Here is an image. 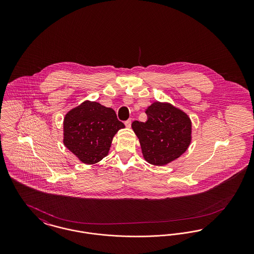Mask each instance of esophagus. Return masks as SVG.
Instances as JSON below:
<instances>
[{
  "instance_id": "obj_1",
  "label": "esophagus",
  "mask_w": 254,
  "mask_h": 254,
  "mask_svg": "<svg viewBox=\"0 0 254 254\" xmlns=\"http://www.w3.org/2000/svg\"><path fill=\"white\" fill-rule=\"evenodd\" d=\"M131 123H132L131 119H128L127 121L125 122V125H126L127 127H131Z\"/></svg>"
}]
</instances>
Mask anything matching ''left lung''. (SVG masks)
Returning <instances> with one entry per match:
<instances>
[{
	"instance_id": "8db88e82",
	"label": "left lung",
	"mask_w": 254,
	"mask_h": 254,
	"mask_svg": "<svg viewBox=\"0 0 254 254\" xmlns=\"http://www.w3.org/2000/svg\"><path fill=\"white\" fill-rule=\"evenodd\" d=\"M145 113L146 122L134 121L145 161L164 166L180 157L191 142V121L181 109L169 103L154 102Z\"/></svg>"
}]
</instances>
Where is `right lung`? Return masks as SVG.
Here are the masks:
<instances>
[{
	"mask_svg": "<svg viewBox=\"0 0 254 254\" xmlns=\"http://www.w3.org/2000/svg\"><path fill=\"white\" fill-rule=\"evenodd\" d=\"M124 127L113 109L85 101L64 116V145L81 162L93 165L109 154L114 135Z\"/></svg>",
	"mask_w": 254,
	"mask_h": 254,
	"instance_id": "obj_1",
	"label": "right lung"
}]
</instances>
